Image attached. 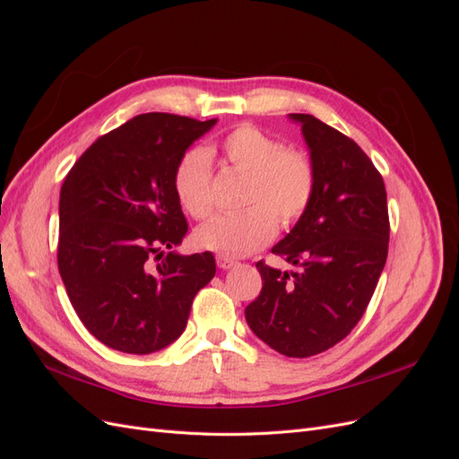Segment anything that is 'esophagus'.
Masks as SVG:
<instances>
[{"instance_id":"esophagus-1","label":"esophagus","mask_w":459,"mask_h":459,"mask_svg":"<svg viewBox=\"0 0 459 459\" xmlns=\"http://www.w3.org/2000/svg\"><path fill=\"white\" fill-rule=\"evenodd\" d=\"M216 262H218V266H220L221 270H230V268L235 266V264H238L233 258L224 256V255H218V256H216Z\"/></svg>"}]
</instances>
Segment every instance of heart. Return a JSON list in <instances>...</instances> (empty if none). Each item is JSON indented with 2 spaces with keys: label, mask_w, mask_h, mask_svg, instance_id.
Masks as SVG:
<instances>
[{
  "label": "heart",
  "mask_w": 459,
  "mask_h": 459,
  "mask_svg": "<svg viewBox=\"0 0 459 459\" xmlns=\"http://www.w3.org/2000/svg\"><path fill=\"white\" fill-rule=\"evenodd\" d=\"M228 169L247 176L243 206L233 216H216L197 228L195 243L224 256H245L266 247L280 228L287 230L307 214L316 193V166L308 152L285 147L275 135L253 124L230 130L218 143ZM214 151L189 147L179 155L172 187L184 211L195 220L211 216Z\"/></svg>",
  "instance_id": "heart-1"
}]
</instances>
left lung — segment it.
Listing matches in <instances>:
<instances>
[{
    "label": "left lung",
    "instance_id": "1",
    "mask_svg": "<svg viewBox=\"0 0 459 459\" xmlns=\"http://www.w3.org/2000/svg\"><path fill=\"white\" fill-rule=\"evenodd\" d=\"M290 118L302 124L316 193L272 248L297 272L256 262L262 290L245 317L270 349L308 358L341 342L362 319L385 268L391 224L383 176L359 145L312 115Z\"/></svg>",
    "mask_w": 459,
    "mask_h": 459
}]
</instances>
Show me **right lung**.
Returning <instances> with one entry per match:
<instances>
[{
    "mask_svg": "<svg viewBox=\"0 0 459 459\" xmlns=\"http://www.w3.org/2000/svg\"><path fill=\"white\" fill-rule=\"evenodd\" d=\"M214 124L134 117L97 137L65 178L59 273L80 322L108 349L151 354L174 342L216 273L212 253H174L187 220L172 187L179 155Z\"/></svg>",
    "mask_w": 459,
    "mask_h": 459,
    "instance_id": "add662e5",
    "label": "right lung"
}]
</instances>
